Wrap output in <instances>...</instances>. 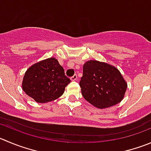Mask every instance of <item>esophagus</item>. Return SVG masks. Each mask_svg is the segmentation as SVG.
Returning <instances> with one entry per match:
<instances>
[{
  "label": "esophagus",
  "mask_w": 151,
  "mask_h": 151,
  "mask_svg": "<svg viewBox=\"0 0 151 151\" xmlns=\"http://www.w3.org/2000/svg\"><path fill=\"white\" fill-rule=\"evenodd\" d=\"M77 78H78V77H77V75L75 74L73 76H72L71 78H70V79H71V81H76V80L77 79Z\"/></svg>",
  "instance_id": "esophagus-1"
}]
</instances>
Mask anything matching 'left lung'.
Returning a JSON list of instances; mask_svg holds the SVG:
<instances>
[{"instance_id": "obj_1", "label": "left lung", "mask_w": 151, "mask_h": 151, "mask_svg": "<svg viewBox=\"0 0 151 151\" xmlns=\"http://www.w3.org/2000/svg\"><path fill=\"white\" fill-rule=\"evenodd\" d=\"M79 85L86 101L99 109L119 103L124 99L127 87V82L116 67L96 60L84 64Z\"/></svg>"}]
</instances>
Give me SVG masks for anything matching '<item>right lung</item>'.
Returning <instances> with one entry per match:
<instances>
[{
  "label": "right lung",
  "instance_id": "obj_1",
  "mask_svg": "<svg viewBox=\"0 0 151 151\" xmlns=\"http://www.w3.org/2000/svg\"><path fill=\"white\" fill-rule=\"evenodd\" d=\"M70 82L58 60L50 58L27 69L23 78L22 89L36 102L47 103L62 96Z\"/></svg>",
  "mask_w": 151,
  "mask_h": 151
}]
</instances>
